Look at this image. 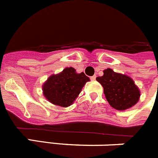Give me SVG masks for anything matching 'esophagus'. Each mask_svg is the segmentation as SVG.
Wrapping results in <instances>:
<instances>
[{
  "instance_id": "1",
  "label": "esophagus",
  "mask_w": 158,
  "mask_h": 158,
  "mask_svg": "<svg viewBox=\"0 0 158 158\" xmlns=\"http://www.w3.org/2000/svg\"><path fill=\"white\" fill-rule=\"evenodd\" d=\"M96 75H94V76L91 77V81H96Z\"/></svg>"
}]
</instances>
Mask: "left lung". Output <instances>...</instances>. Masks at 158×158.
Returning <instances> with one entry per match:
<instances>
[{
  "label": "left lung",
  "instance_id": "8db88e82",
  "mask_svg": "<svg viewBox=\"0 0 158 158\" xmlns=\"http://www.w3.org/2000/svg\"><path fill=\"white\" fill-rule=\"evenodd\" d=\"M104 75L96 81L104 88V93L110 105L118 111L131 108L139 102L141 93L131 77L126 74L104 69Z\"/></svg>",
  "mask_w": 158,
  "mask_h": 158
}]
</instances>
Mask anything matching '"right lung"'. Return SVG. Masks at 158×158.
Returning a JSON list of instances; mask_svg holds the SVG:
<instances>
[{
  "instance_id": "1",
  "label": "right lung",
  "mask_w": 158,
  "mask_h": 158,
  "mask_svg": "<svg viewBox=\"0 0 158 158\" xmlns=\"http://www.w3.org/2000/svg\"><path fill=\"white\" fill-rule=\"evenodd\" d=\"M90 79L83 72L77 73L73 67L52 74L43 85V93L50 103L67 107L74 102L82 88Z\"/></svg>"
}]
</instances>
